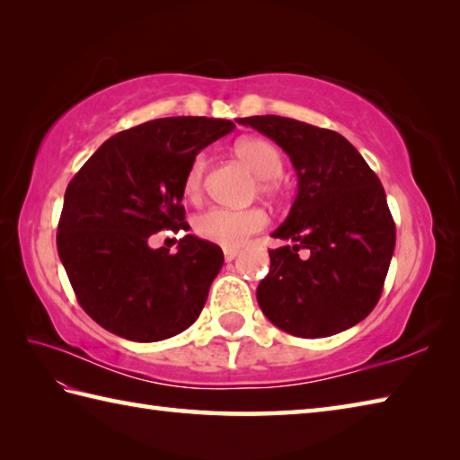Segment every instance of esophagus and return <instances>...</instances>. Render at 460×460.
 Returning <instances> with one entry per match:
<instances>
[{"mask_svg":"<svg viewBox=\"0 0 460 460\" xmlns=\"http://www.w3.org/2000/svg\"><path fill=\"white\" fill-rule=\"evenodd\" d=\"M239 255L237 249H223V257H225V262H231L233 259H235Z\"/></svg>","mask_w":460,"mask_h":460,"instance_id":"esophagus-1","label":"esophagus"}]
</instances>
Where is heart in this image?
Masks as SVG:
<instances>
[{
	"label": "heart",
	"instance_id": "b5f03b06",
	"mask_svg": "<svg viewBox=\"0 0 460 460\" xmlns=\"http://www.w3.org/2000/svg\"><path fill=\"white\" fill-rule=\"evenodd\" d=\"M235 152L262 180V191L275 193L279 188L277 180L282 175V170H285V160H282V154L277 146L265 138H243L237 142ZM205 170H208V158L203 154L195 155L183 180L185 195L198 198L201 193ZM267 223V213L259 208H211L195 217L193 229L195 235L209 243H217V245L223 247H239L247 237L265 229Z\"/></svg>",
	"mask_w": 460,
	"mask_h": 460
}]
</instances>
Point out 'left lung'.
Wrapping results in <instances>:
<instances>
[{
	"label": "left lung",
	"instance_id": "8db88e82",
	"mask_svg": "<svg viewBox=\"0 0 460 460\" xmlns=\"http://www.w3.org/2000/svg\"><path fill=\"white\" fill-rule=\"evenodd\" d=\"M237 122L275 140L298 175L288 217L272 233L287 245L269 251V275L257 288L262 314L298 338L356 326L377 305L395 249L379 178L334 130L275 114Z\"/></svg>",
	"mask_w": 460,
	"mask_h": 460
}]
</instances>
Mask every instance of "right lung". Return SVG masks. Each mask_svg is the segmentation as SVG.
<instances>
[{
	"label": "right lung",
	"mask_w": 460,
	"mask_h": 460,
	"mask_svg": "<svg viewBox=\"0 0 460 460\" xmlns=\"http://www.w3.org/2000/svg\"><path fill=\"white\" fill-rule=\"evenodd\" d=\"M233 128L231 120L205 116L144 122L106 140L66 185L57 251L96 324L132 341H160L198 320L223 251L185 235L170 255L148 239L190 229L185 173L205 146Z\"/></svg>",
	"instance_id": "add662e5"
}]
</instances>
